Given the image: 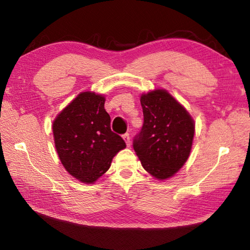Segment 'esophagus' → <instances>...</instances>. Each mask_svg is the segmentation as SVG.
I'll return each mask as SVG.
<instances>
[{"label":"esophagus","mask_w":250,"mask_h":250,"mask_svg":"<svg viewBox=\"0 0 250 250\" xmlns=\"http://www.w3.org/2000/svg\"><path fill=\"white\" fill-rule=\"evenodd\" d=\"M122 138H124V140L125 141V143H126V146H130V143H131V141H130V134L129 133H125L124 135H122Z\"/></svg>","instance_id":"esophagus-1"}]
</instances>
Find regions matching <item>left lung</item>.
I'll return each instance as SVG.
<instances>
[{"mask_svg":"<svg viewBox=\"0 0 250 250\" xmlns=\"http://www.w3.org/2000/svg\"><path fill=\"white\" fill-rule=\"evenodd\" d=\"M143 125L133 139L142 167L159 180L171 177L183 167L191 152L194 121L166 90L141 96Z\"/></svg>","mask_w":250,"mask_h":250,"instance_id":"obj_1","label":"left lung"}]
</instances>
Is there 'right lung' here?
I'll return each instance as SVG.
<instances>
[{"label": "right lung", "mask_w": 250, "mask_h": 250, "mask_svg": "<svg viewBox=\"0 0 250 250\" xmlns=\"http://www.w3.org/2000/svg\"><path fill=\"white\" fill-rule=\"evenodd\" d=\"M53 132L62 166L83 183L99 179L125 147L124 139L110 128L104 97L90 91L79 94L59 113Z\"/></svg>", "instance_id": "right-lung-1"}]
</instances>
